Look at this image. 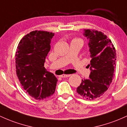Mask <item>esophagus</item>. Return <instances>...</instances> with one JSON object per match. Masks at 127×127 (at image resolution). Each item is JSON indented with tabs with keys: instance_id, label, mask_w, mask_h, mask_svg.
Returning a JSON list of instances; mask_svg holds the SVG:
<instances>
[{
	"instance_id": "obj_1",
	"label": "esophagus",
	"mask_w": 127,
	"mask_h": 127,
	"mask_svg": "<svg viewBox=\"0 0 127 127\" xmlns=\"http://www.w3.org/2000/svg\"><path fill=\"white\" fill-rule=\"evenodd\" d=\"M70 76V75H64V74H63V75H60V77L61 78H67V77H69V76Z\"/></svg>"
}]
</instances>
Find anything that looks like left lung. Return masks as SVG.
I'll use <instances>...</instances> for the list:
<instances>
[{"mask_svg":"<svg viewBox=\"0 0 127 127\" xmlns=\"http://www.w3.org/2000/svg\"><path fill=\"white\" fill-rule=\"evenodd\" d=\"M83 35L89 40L92 60L88 64L89 79H82L76 92L81 97L93 100L104 94L111 84L116 66V53L112 42L102 32L84 30Z\"/></svg>","mask_w":127,"mask_h":127,"instance_id":"1","label":"left lung"}]
</instances>
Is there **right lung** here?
Masks as SVG:
<instances>
[{
	"label": "right lung",
	"mask_w": 127,
	"mask_h": 127,
	"mask_svg": "<svg viewBox=\"0 0 127 127\" xmlns=\"http://www.w3.org/2000/svg\"><path fill=\"white\" fill-rule=\"evenodd\" d=\"M54 33L34 31L20 40L16 54V74L25 91L41 100L55 92L58 79L44 67Z\"/></svg>",
	"instance_id": "1"
}]
</instances>
